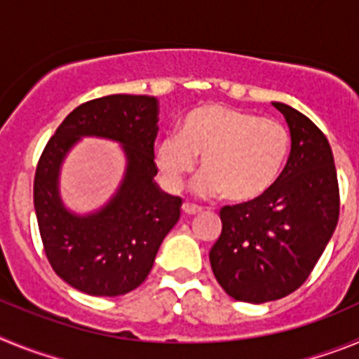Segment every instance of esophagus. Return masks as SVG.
<instances>
[{"instance_id":"34e87169","label":"esophagus","mask_w":359,"mask_h":359,"mask_svg":"<svg viewBox=\"0 0 359 359\" xmlns=\"http://www.w3.org/2000/svg\"><path fill=\"white\" fill-rule=\"evenodd\" d=\"M183 214L185 215H196L201 212V208L196 207V205H192V203H183V207H182Z\"/></svg>"}]
</instances>
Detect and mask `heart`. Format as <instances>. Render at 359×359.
Segmentation results:
<instances>
[{"label":"heart","instance_id":"heart-1","mask_svg":"<svg viewBox=\"0 0 359 359\" xmlns=\"http://www.w3.org/2000/svg\"><path fill=\"white\" fill-rule=\"evenodd\" d=\"M290 147V131L278 120L208 104L185 115L177 136L158 142L156 165L163 185L177 192L201 158L198 194H223L228 201L248 203L277 183Z\"/></svg>","mask_w":359,"mask_h":359}]
</instances>
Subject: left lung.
<instances>
[{"instance_id": "obj_1", "label": "left lung", "mask_w": 359, "mask_h": 359, "mask_svg": "<svg viewBox=\"0 0 359 359\" xmlns=\"http://www.w3.org/2000/svg\"><path fill=\"white\" fill-rule=\"evenodd\" d=\"M273 106L291 133L286 167L264 196L221 208L223 231L210 250L221 287L250 304L278 300L302 286L340 215L334 158L325 135L287 104Z\"/></svg>"}]
</instances>
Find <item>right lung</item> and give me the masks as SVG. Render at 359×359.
<instances>
[{"mask_svg": "<svg viewBox=\"0 0 359 359\" xmlns=\"http://www.w3.org/2000/svg\"><path fill=\"white\" fill-rule=\"evenodd\" d=\"M158 111V100L147 95L95 98L66 116L41 154L34 207L44 253L53 271L82 293L118 297L136 290L180 219L182 198L154 182ZM82 135L118 141L128 161L116 196L86 216L68 211L58 192L62 161Z\"/></svg>", "mask_w": 359, "mask_h": 359, "instance_id": "1", "label": "right lung"}]
</instances>
